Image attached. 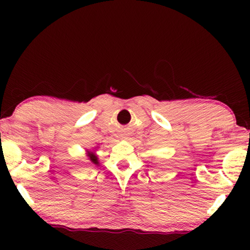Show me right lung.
Wrapping results in <instances>:
<instances>
[{
	"mask_svg": "<svg viewBox=\"0 0 250 250\" xmlns=\"http://www.w3.org/2000/svg\"><path fill=\"white\" fill-rule=\"evenodd\" d=\"M90 160L92 161V163L98 164V160H97V156L95 154H90Z\"/></svg>",
	"mask_w": 250,
	"mask_h": 250,
	"instance_id": "1",
	"label": "right lung"
}]
</instances>
